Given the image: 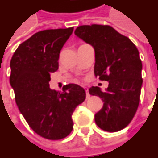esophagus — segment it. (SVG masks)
<instances>
[{"label":"esophagus","instance_id":"esophagus-1","mask_svg":"<svg viewBox=\"0 0 158 158\" xmlns=\"http://www.w3.org/2000/svg\"><path fill=\"white\" fill-rule=\"evenodd\" d=\"M85 92H86V98H90V94H89V91H88V88H87V87H85Z\"/></svg>","mask_w":158,"mask_h":158}]
</instances>
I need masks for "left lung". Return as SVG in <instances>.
<instances>
[{
  "label": "left lung",
  "mask_w": 158,
  "mask_h": 158,
  "mask_svg": "<svg viewBox=\"0 0 158 158\" xmlns=\"http://www.w3.org/2000/svg\"><path fill=\"white\" fill-rule=\"evenodd\" d=\"M74 34L94 48L95 75L109 81L105 91L98 86L89 89L103 102L95 114L96 124L110 133L125 128L136 113L143 83L138 48L110 25H81Z\"/></svg>",
  "instance_id": "obj_1"
}]
</instances>
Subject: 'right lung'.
<instances>
[{
	"label": "right lung",
	"instance_id": "right-lung-1",
	"mask_svg": "<svg viewBox=\"0 0 158 158\" xmlns=\"http://www.w3.org/2000/svg\"><path fill=\"white\" fill-rule=\"evenodd\" d=\"M73 31L70 27L35 33L18 47L10 61V85L19 110L35 133L51 140L71 133L72 114L86 96L85 89L76 84L65 85L63 91L51 90L48 84Z\"/></svg>",
	"mask_w": 158,
	"mask_h": 158
}]
</instances>
